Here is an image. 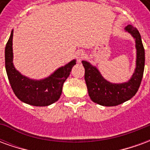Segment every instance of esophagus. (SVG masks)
<instances>
[{
    "mask_svg": "<svg viewBox=\"0 0 150 150\" xmlns=\"http://www.w3.org/2000/svg\"><path fill=\"white\" fill-rule=\"evenodd\" d=\"M85 53L83 51H79L76 53V59H77V62H80L83 59L85 58Z\"/></svg>",
    "mask_w": 150,
    "mask_h": 150,
    "instance_id": "34e87169",
    "label": "esophagus"
}]
</instances>
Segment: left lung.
<instances>
[{"mask_svg": "<svg viewBox=\"0 0 150 150\" xmlns=\"http://www.w3.org/2000/svg\"><path fill=\"white\" fill-rule=\"evenodd\" d=\"M125 30L136 39L137 67L132 78L125 83H112L105 80L100 73L89 62L82 61L85 68L84 79L91 100L103 106H116L130 100L134 96L142 83L145 68V49L142 44L139 31L131 25L125 27Z\"/></svg>", "mask_w": 150, "mask_h": 150, "instance_id": "8db88e82", "label": "left lung"}]
</instances>
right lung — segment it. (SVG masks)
Segmentation results:
<instances>
[{
	"instance_id": "right-lung-1",
	"label": "right lung",
	"mask_w": 150,
	"mask_h": 150,
	"mask_svg": "<svg viewBox=\"0 0 150 150\" xmlns=\"http://www.w3.org/2000/svg\"><path fill=\"white\" fill-rule=\"evenodd\" d=\"M13 32L6 43L5 58V69L14 94L21 101L34 106H48L56 102L62 94V85L76 64L75 60L59 68L48 78L42 80L28 79L21 75L13 64Z\"/></svg>"
}]
</instances>
